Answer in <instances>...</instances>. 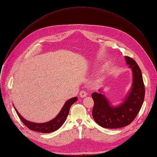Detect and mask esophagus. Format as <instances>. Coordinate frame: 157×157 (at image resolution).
<instances>
[{"instance_id":"obj_1","label":"esophagus","mask_w":157,"mask_h":157,"mask_svg":"<svg viewBox=\"0 0 157 157\" xmlns=\"http://www.w3.org/2000/svg\"><path fill=\"white\" fill-rule=\"evenodd\" d=\"M79 95H80V97H81V98H84L85 96H86V95H87V93H86V91H84V90H82V91H80V93H79Z\"/></svg>"}]
</instances>
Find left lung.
I'll return each mask as SVG.
<instances>
[{"label":"left lung","instance_id":"obj_1","mask_svg":"<svg viewBox=\"0 0 157 157\" xmlns=\"http://www.w3.org/2000/svg\"><path fill=\"white\" fill-rule=\"evenodd\" d=\"M125 58L133 71V84L124 102L113 107L102 94L93 93L91 95L94 100L93 117L97 124L104 128H117L129 125L136 119L144 101L145 85L142 71L133 58L127 56Z\"/></svg>","mask_w":157,"mask_h":157}]
</instances>
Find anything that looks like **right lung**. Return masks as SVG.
I'll return each mask as SVG.
<instances>
[{"label":"right lung","instance_id":"obj_1","mask_svg":"<svg viewBox=\"0 0 157 157\" xmlns=\"http://www.w3.org/2000/svg\"><path fill=\"white\" fill-rule=\"evenodd\" d=\"M77 99L78 98L76 97H75L73 98L69 99L68 101H67L63 105L62 109L61 110L60 113L55 119L48 122L42 124H37L27 121V120L22 117L18 113V112L17 110V109L15 107L14 108L18 117L20 119L21 121L24 123V124L25 126H27V127H28L31 130L47 133L58 130L63 124V123L66 121L67 116H68L69 114V111L71 106L77 101Z\"/></svg>","mask_w":157,"mask_h":157}]
</instances>
